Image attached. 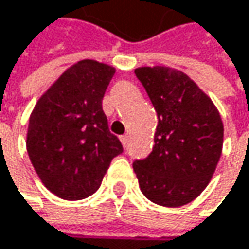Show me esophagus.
I'll return each instance as SVG.
<instances>
[{"label": "esophagus", "mask_w": 249, "mask_h": 249, "mask_svg": "<svg viewBox=\"0 0 249 249\" xmlns=\"http://www.w3.org/2000/svg\"><path fill=\"white\" fill-rule=\"evenodd\" d=\"M119 140H121V143H122L124 147H127V146H128V136H127V134L119 136Z\"/></svg>", "instance_id": "obj_1"}]
</instances>
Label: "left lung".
<instances>
[{
    "label": "left lung",
    "instance_id": "1",
    "mask_svg": "<svg viewBox=\"0 0 249 249\" xmlns=\"http://www.w3.org/2000/svg\"><path fill=\"white\" fill-rule=\"evenodd\" d=\"M136 75L159 118L152 153L134 160L142 193L165 207H181L209 185L223 146V122L212 99L182 71L140 67Z\"/></svg>",
    "mask_w": 249,
    "mask_h": 249
}]
</instances>
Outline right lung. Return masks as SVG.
Wrapping results in <instances>:
<instances>
[{
	"mask_svg": "<svg viewBox=\"0 0 249 249\" xmlns=\"http://www.w3.org/2000/svg\"><path fill=\"white\" fill-rule=\"evenodd\" d=\"M115 68L93 59L71 65L40 96L29 119L26 147L43 185L62 200L97 191L122 144L102 109Z\"/></svg>",
	"mask_w": 249,
	"mask_h": 249,
	"instance_id": "1",
	"label": "right lung"
}]
</instances>
